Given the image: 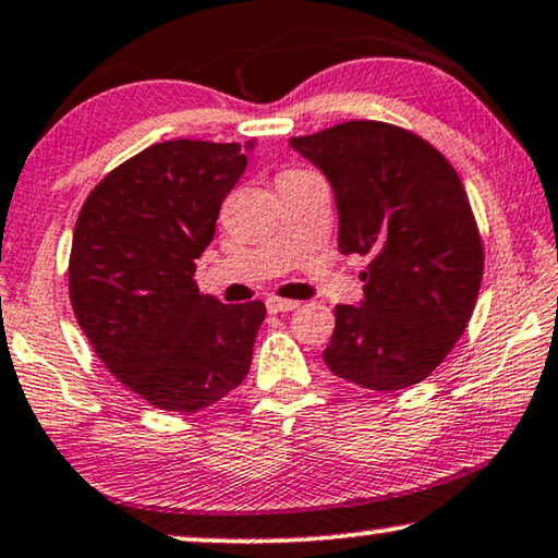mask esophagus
I'll return each mask as SVG.
<instances>
[{"mask_svg": "<svg viewBox=\"0 0 558 558\" xmlns=\"http://www.w3.org/2000/svg\"><path fill=\"white\" fill-rule=\"evenodd\" d=\"M265 306L270 314H283V311H293L299 308V301H291V299H278V295H270V299L265 301Z\"/></svg>", "mask_w": 558, "mask_h": 558, "instance_id": "esophagus-1", "label": "esophagus"}]
</instances>
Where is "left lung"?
<instances>
[{
  "mask_svg": "<svg viewBox=\"0 0 558 558\" xmlns=\"http://www.w3.org/2000/svg\"><path fill=\"white\" fill-rule=\"evenodd\" d=\"M329 178L341 255L369 257L362 306H337L324 362L367 390H403L447 360L470 324L485 250L451 162L375 119L293 137Z\"/></svg>",
  "mask_w": 558,
  "mask_h": 558,
  "instance_id": "1",
  "label": "left lung"
}]
</instances>
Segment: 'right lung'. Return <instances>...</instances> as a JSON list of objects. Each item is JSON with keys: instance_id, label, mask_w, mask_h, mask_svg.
I'll return each instance as SVG.
<instances>
[{"instance_id": "1", "label": "right lung", "mask_w": 558, "mask_h": 558, "mask_svg": "<svg viewBox=\"0 0 558 558\" xmlns=\"http://www.w3.org/2000/svg\"><path fill=\"white\" fill-rule=\"evenodd\" d=\"M244 168L240 143L168 140L104 175L81 206L73 314L104 367L160 411H202L250 373L265 303L227 306L193 280Z\"/></svg>"}]
</instances>
